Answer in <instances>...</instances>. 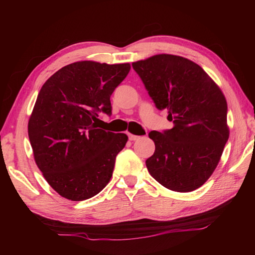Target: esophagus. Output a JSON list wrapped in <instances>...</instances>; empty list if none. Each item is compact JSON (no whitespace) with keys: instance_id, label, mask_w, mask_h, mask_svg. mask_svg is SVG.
<instances>
[{"instance_id":"esophagus-1","label":"esophagus","mask_w":255,"mask_h":255,"mask_svg":"<svg viewBox=\"0 0 255 255\" xmlns=\"http://www.w3.org/2000/svg\"><path fill=\"white\" fill-rule=\"evenodd\" d=\"M138 138H139V136H136V135H131V133H130V135H129V140H137L138 139Z\"/></svg>"}]
</instances>
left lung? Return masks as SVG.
I'll list each match as a JSON object with an SVG mask.
<instances>
[{
  "label": "left lung",
  "instance_id": "8db88e82",
  "mask_svg": "<svg viewBox=\"0 0 255 255\" xmlns=\"http://www.w3.org/2000/svg\"><path fill=\"white\" fill-rule=\"evenodd\" d=\"M158 110L173 127L150 131L149 174L178 192L200 188L213 174L230 136L227 102L219 86L192 60L159 54L132 63Z\"/></svg>",
  "mask_w": 255,
  "mask_h": 255
}]
</instances>
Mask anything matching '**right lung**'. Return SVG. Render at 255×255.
Returning <instances> with one entry per match:
<instances>
[{"instance_id":"obj_1","label":"right lung","mask_w":255,"mask_h":255,"mask_svg":"<svg viewBox=\"0 0 255 255\" xmlns=\"http://www.w3.org/2000/svg\"><path fill=\"white\" fill-rule=\"evenodd\" d=\"M130 65L83 60L60 68L45 82L28 123L33 157L47 182L72 201L98 195L109 183L126 133L99 128L111 115L110 97Z\"/></svg>"}]
</instances>
